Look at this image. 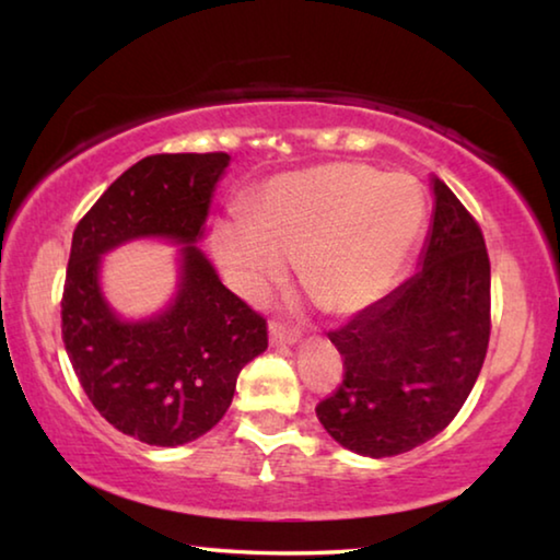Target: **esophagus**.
<instances>
[{"instance_id": "34e87169", "label": "esophagus", "mask_w": 560, "mask_h": 560, "mask_svg": "<svg viewBox=\"0 0 560 560\" xmlns=\"http://www.w3.org/2000/svg\"><path fill=\"white\" fill-rule=\"evenodd\" d=\"M269 340H271V346H293V343H299V330H289L279 324H271Z\"/></svg>"}]
</instances>
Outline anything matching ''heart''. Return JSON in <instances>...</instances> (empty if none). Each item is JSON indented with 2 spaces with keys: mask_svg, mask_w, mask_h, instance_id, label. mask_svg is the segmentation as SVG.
<instances>
[{
  "mask_svg": "<svg viewBox=\"0 0 560 560\" xmlns=\"http://www.w3.org/2000/svg\"><path fill=\"white\" fill-rule=\"evenodd\" d=\"M428 202L417 179L365 163H324L273 177L257 214L214 226V254L249 299L287 281L299 264L303 289L334 316L381 301L424 232Z\"/></svg>",
  "mask_w": 560,
  "mask_h": 560,
  "instance_id": "b5f03b06",
  "label": "heart"
}]
</instances>
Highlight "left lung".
<instances>
[{
    "label": "left lung",
    "instance_id": "8db88e82",
    "mask_svg": "<svg viewBox=\"0 0 560 560\" xmlns=\"http://www.w3.org/2000/svg\"><path fill=\"white\" fill-rule=\"evenodd\" d=\"M434 210L420 269L330 330L343 383L316 415L340 447L395 457L440 434L462 410L489 346L491 269L485 236L432 175Z\"/></svg>",
    "mask_w": 560,
    "mask_h": 560
}]
</instances>
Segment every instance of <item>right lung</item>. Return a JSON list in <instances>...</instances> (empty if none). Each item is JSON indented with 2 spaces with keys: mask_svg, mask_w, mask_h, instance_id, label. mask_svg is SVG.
<instances>
[{
  "mask_svg": "<svg viewBox=\"0 0 560 560\" xmlns=\"http://www.w3.org/2000/svg\"><path fill=\"white\" fill-rule=\"evenodd\" d=\"M226 153L150 155L126 170L73 232L61 299L63 346L93 407L113 428L177 447L222 420L236 375L267 350V320L220 281L200 244ZM178 246L165 310L126 319L100 287L102 257L122 243Z\"/></svg>",
  "mask_w": 560,
  "mask_h": 560,
  "instance_id": "add662e5",
  "label": "right lung"
}]
</instances>
